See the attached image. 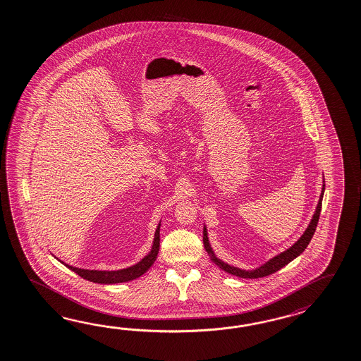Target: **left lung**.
I'll list each match as a JSON object with an SVG mask.
<instances>
[{
  "label": "left lung",
  "mask_w": 361,
  "mask_h": 361,
  "mask_svg": "<svg viewBox=\"0 0 361 361\" xmlns=\"http://www.w3.org/2000/svg\"><path fill=\"white\" fill-rule=\"evenodd\" d=\"M324 183H325V182H324ZM324 191H325V185H322V191H321V195H319V204H317L316 212H314V214H313V217H312L310 226L307 227V230H305V231H304V234L299 238V240H298L296 243L293 244L288 250L281 252L279 255H277V256H274L273 259H270V260L267 261L264 265H261L259 268L252 269V270H244V269L235 268V267H231V265H228L226 262L219 260L218 257H216L214 252H213L212 247H210L209 240H208V233H207V228H205V226H204V238H202V240H204V247H205V250L208 252V255H209L212 261H213L217 267L222 269V270H225V271L228 273V274H233V276H236V277L240 278H251V279L270 276V274H273V273L278 271L279 269H282L283 267H286L288 262H291L293 259H296L299 255H302L304 250L308 247L310 239L313 238V234H314L316 227H317V224H319V213H321V205H322V197H324Z\"/></svg>",
  "instance_id": "left-lung-1"
}]
</instances>
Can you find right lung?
Instances as JSON below:
<instances>
[{
  "label": "right lung",
  "instance_id": "obj_1",
  "mask_svg": "<svg viewBox=\"0 0 361 361\" xmlns=\"http://www.w3.org/2000/svg\"><path fill=\"white\" fill-rule=\"evenodd\" d=\"M159 225L156 228L154 233V239H153V245L152 250L144 259L139 261L137 264H135L133 267L126 269H121V270H88V269L75 268L65 264L63 261H61L65 267L71 269L73 271H75L78 276L91 281L94 283H101V285H113V283H122V282H128L136 278L143 276L144 273L151 268L153 262L157 259L159 250Z\"/></svg>",
  "mask_w": 361,
  "mask_h": 361
}]
</instances>
